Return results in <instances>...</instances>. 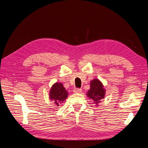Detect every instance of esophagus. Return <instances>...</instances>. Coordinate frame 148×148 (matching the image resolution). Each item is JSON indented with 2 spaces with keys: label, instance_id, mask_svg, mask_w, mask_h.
<instances>
[{
  "label": "esophagus",
  "instance_id": "obj_1",
  "mask_svg": "<svg viewBox=\"0 0 148 148\" xmlns=\"http://www.w3.org/2000/svg\"><path fill=\"white\" fill-rule=\"evenodd\" d=\"M73 91L74 93H80V92H82V89L79 88H75L73 90Z\"/></svg>",
  "mask_w": 148,
  "mask_h": 148
}]
</instances>
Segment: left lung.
Listing matches in <instances>:
<instances>
[{
  "label": "left lung",
  "mask_w": 148,
  "mask_h": 148,
  "mask_svg": "<svg viewBox=\"0 0 148 148\" xmlns=\"http://www.w3.org/2000/svg\"><path fill=\"white\" fill-rule=\"evenodd\" d=\"M103 87V85L98 79H94L91 82L90 89L87 95L89 98L93 100L95 104H98L104 97L105 90Z\"/></svg>",
  "instance_id": "obj_1"
}]
</instances>
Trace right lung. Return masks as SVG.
I'll return each mask as SVG.
<instances>
[{"instance_id":"add662e5","label":"right lung","mask_w":148,"mask_h":148,"mask_svg":"<svg viewBox=\"0 0 148 148\" xmlns=\"http://www.w3.org/2000/svg\"><path fill=\"white\" fill-rule=\"evenodd\" d=\"M68 97V92L61 83L54 84L51 87L49 92V99L52 100L57 106H59V103L63 102Z\"/></svg>"}]
</instances>
